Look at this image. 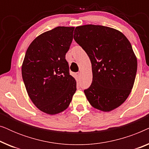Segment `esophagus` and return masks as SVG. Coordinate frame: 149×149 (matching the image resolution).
<instances>
[{
	"instance_id": "34e87169",
	"label": "esophagus",
	"mask_w": 149,
	"mask_h": 149,
	"mask_svg": "<svg viewBox=\"0 0 149 149\" xmlns=\"http://www.w3.org/2000/svg\"><path fill=\"white\" fill-rule=\"evenodd\" d=\"M77 77H78V79H80V78H81V72H77Z\"/></svg>"
}]
</instances>
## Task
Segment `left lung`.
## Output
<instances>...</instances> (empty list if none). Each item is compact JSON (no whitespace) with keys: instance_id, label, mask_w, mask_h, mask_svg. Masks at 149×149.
<instances>
[{"instance_id":"obj_1","label":"left lung","mask_w":149,"mask_h":149,"mask_svg":"<svg viewBox=\"0 0 149 149\" xmlns=\"http://www.w3.org/2000/svg\"><path fill=\"white\" fill-rule=\"evenodd\" d=\"M74 39L91 63L92 83L84 93L93 108L104 112L117 109L133 88L137 58L129 40L119 30L107 26H77Z\"/></svg>"}]
</instances>
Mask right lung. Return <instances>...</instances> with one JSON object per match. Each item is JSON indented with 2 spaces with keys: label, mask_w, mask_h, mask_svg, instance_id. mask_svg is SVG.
<instances>
[{
  "label": "right lung",
  "mask_w": 149,
  "mask_h": 149,
  "mask_svg": "<svg viewBox=\"0 0 149 149\" xmlns=\"http://www.w3.org/2000/svg\"><path fill=\"white\" fill-rule=\"evenodd\" d=\"M74 29L58 26L40 34L24 57L22 74L28 94L40 111L49 115L65 111L77 90L65 59Z\"/></svg>",
  "instance_id": "obj_1"
}]
</instances>
